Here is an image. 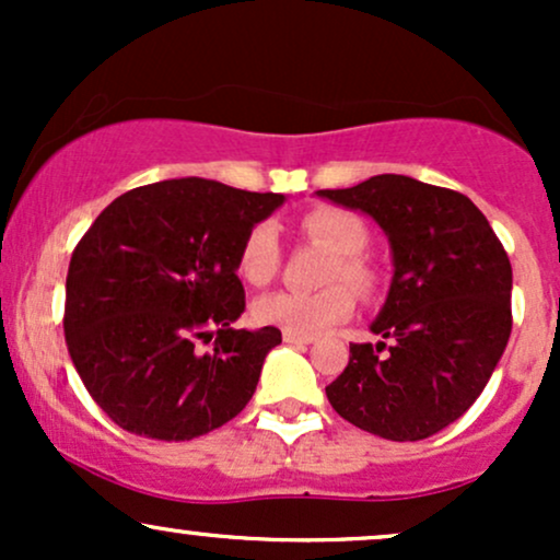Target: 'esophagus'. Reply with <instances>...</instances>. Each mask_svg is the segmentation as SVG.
Returning <instances> with one entry per match:
<instances>
[{
	"label": "esophagus",
	"mask_w": 560,
	"mask_h": 560,
	"mask_svg": "<svg viewBox=\"0 0 560 560\" xmlns=\"http://www.w3.org/2000/svg\"><path fill=\"white\" fill-rule=\"evenodd\" d=\"M287 345H311L313 337H305V334H294V331H284L281 334Z\"/></svg>",
	"instance_id": "obj_1"
}]
</instances>
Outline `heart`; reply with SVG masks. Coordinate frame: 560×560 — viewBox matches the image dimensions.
Segmentation results:
<instances>
[{"label": "heart", "mask_w": 560, "mask_h": 560, "mask_svg": "<svg viewBox=\"0 0 560 560\" xmlns=\"http://www.w3.org/2000/svg\"><path fill=\"white\" fill-rule=\"evenodd\" d=\"M302 234L324 244L334 258L326 266L324 281H347L361 294H371L378 284V276L363 258L369 247V229L355 213L339 208H316L300 218ZM279 268V236L273 223L262 221L249 229L240 249V273L249 284L262 287L276 276ZM355 307V298L345 284H331L318 292H273L258 300L255 318L260 324L279 326L284 331L313 334L329 329L345 320Z\"/></svg>", "instance_id": "b5f03b06"}]
</instances>
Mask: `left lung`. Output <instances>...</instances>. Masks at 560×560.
Listing matches in <instances>:
<instances>
[{
	"label": "left lung",
	"instance_id": "8db88e82",
	"mask_svg": "<svg viewBox=\"0 0 560 560\" xmlns=\"http://www.w3.org/2000/svg\"><path fill=\"white\" fill-rule=\"evenodd\" d=\"M318 197L371 215L392 247V284L371 331L326 387L331 408L392 442L458 421L490 382L511 337V260L466 195L382 173Z\"/></svg>",
	"mask_w": 560,
	"mask_h": 560
}]
</instances>
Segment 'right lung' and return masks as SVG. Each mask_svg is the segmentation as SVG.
I'll return each instance as SVG.
<instances>
[{"mask_svg": "<svg viewBox=\"0 0 560 560\" xmlns=\"http://www.w3.org/2000/svg\"><path fill=\"white\" fill-rule=\"evenodd\" d=\"M284 195L171 178L113 199L75 244L66 342L94 402L126 432L195 440L234 419L281 342L234 329L244 236ZM213 341L205 353L198 342Z\"/></svg>", "mask_w": 560, "mask_h": 560, "instance_id": "obj_1", "label": "right lung"}]
</instances>
